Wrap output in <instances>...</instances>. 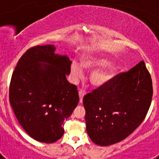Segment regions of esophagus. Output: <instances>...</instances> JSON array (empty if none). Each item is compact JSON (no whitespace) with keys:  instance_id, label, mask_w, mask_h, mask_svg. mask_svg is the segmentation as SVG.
I'll return each instance as SVG.
<instances>
[{"instance_id":"obj_1","label":"esophagus","mask_w":159,"mask_h":159,"mask_svg":"<svg viewBox=\"0 0 159 159\" xmlns=\"http://www.w3.org/2000/svg\"><path fill=\"white\" fill-rule=\"evenodd\" d=\"M79 96H80V102H83V98L84 96V92H83L82 90L81 91H79Z\"/></svg>"}]
</instances>
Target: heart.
Segmentation results:
<instances>
[{"label":"heart","instance_id":"obj_1","mask_svg":"<svg viewBox=\"0 0 159 159\" xmlns=\"http://www.w3.org/2000/svg\"><path fill=\"white\" fill-rule=\"evenodd\" d=\"M110 60L102 57H97V56H91L86 57L82 61V66L86 69L92 71L97 69L99 67H105L110 64ZM116 67L113 65L108 66L103 69L95 70L92 73L90 76V82L96 88L104 86L111 80L113 77L116 74ZM71 72L72 75L73 80H77L79 79L84 76V71L81 64L77 62H73L71 66Z\"/></svg>","mask_w":159,"mask_h":159}]
</instances>
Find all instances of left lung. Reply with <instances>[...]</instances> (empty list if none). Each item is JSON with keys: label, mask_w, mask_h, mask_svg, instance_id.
<instances>
[{"label": "left lung", "mask_w": 159, "mask_h": 159, "mask_svg": "<svg viewBox=\"0 0 159 159\" xmlns=\"http://www.w3.org/2000/svg\"><path fill=\"white\" fill-rule=\"evenodd\" d=\"M152 95V80L144 61L87 94L83 103L90 139L102 147L126 139L144 120Z\"/></svg>", "instance_id": "8db88e82"}]
</instances>
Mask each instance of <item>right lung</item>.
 <instances>
[{"instance_id": "obj_1", "label": "right lung", "mask_w": 159, "mask_h": 159, "mask_svg": "<svg viewBox=\"0 0 159 159\" xmlns=\"http://www.w3.org/2000/svg\"><path fill=\"white\" fill-rule=\"evenodd\" d=\"M52 44L29 48L12 72L9 102L20 124L41 143H52L64 134V122L80 99L76 86L67 80L71 61L55 53Z\"/></svg>"}]
</instances>
